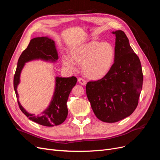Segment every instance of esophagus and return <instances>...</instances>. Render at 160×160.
<instances>
[{
    "mask_svg": "<svg viewBox=\"0 0 160 160\" xmlns=\"http://www.w3.org/2000/svg\"><path fill=\"white\" fill-rule=\"evenodd\" d=\"M78 82H79L80 84L83 85H85L86 83H87L86 81L83 79H82V78H79L78 79Z\"/></svg>",
    "mask_w": 160,
    "mask_h": 160,
    "instance_id": "obj_1",
    "label": "esophagus"
}]
</instances>
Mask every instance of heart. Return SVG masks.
Here are the masks:
<instances>
[{
	"label": "heart",
	"mask_w": 160,
	"mask_h": 160,
	"mask_svg": "<svg viewBox=\"0 0 160 160\" xmlns=\"http://www.w3.org/2000/svg\"><path fill=\"white\" fill-rule=\"evenodd\" d=\"M115 59V49L111 43L93 40L72 48L70 57L62 56V62L71 70H75L77 65H82L87 78L99 80L109 73Z\"/></svg>",
	"instance_id": "obj_1"
}]
</instances>
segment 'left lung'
<instances>
[{
    "label": "left lung",
    "instance_id": "8db88e82",
    "mask_svg": "<svg viewBox=\"0 0 160 160\" xmlns=\"http://www.w3.org/2000/svg\"><path fill=\"white\" fill-rule=\"evenodd\" d=\"M115 59L103 78L89 81L86 93L96 117L106 123L119 122L133 113L138 105L143 85L141 62L123 31L113 32Z\"/></svg>",
    "mask_w": 160,
    "mask_h": 160
}]
</instances>
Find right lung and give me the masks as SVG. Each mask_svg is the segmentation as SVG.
Listing matches in <instances>:
<instances>
[{"mask_svg":"<svg viewBox=\"0 0 160 160\" xmlns=\"http://www.w3.org/2000/svg\"><path fill=\"white\" fill-rule=\"evenodd\" d=\"M34 59L55 61L58 54L55 41L48 37H36L31 40L25 50L19 57L15 74L14 75V89L15 91L19 108L30 120L44 126L52 127L60 125L65 122L68 114L67 101L72 88L76 85L77 78L71 77H56L55 89L49 107L40 116L28 113L18 101L17 85L20 82V75L25 62Z\"/></svg>","mask_w":160,"mask_h":160,"instance_id":"1","label":"right lung"}]
</instances>
